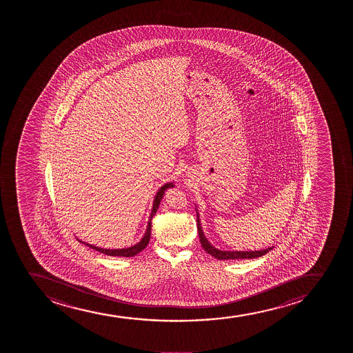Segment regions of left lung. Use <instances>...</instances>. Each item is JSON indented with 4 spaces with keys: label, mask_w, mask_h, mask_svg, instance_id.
I'll list each match as a JSON object with an SVG mask.
<instances>
[{
    "label": "left lung",
    "mask_w": 353,
    "mask_h": 353,
    "mask_svg": "<svg viewBox=\"0 0 353 353\" xmlns=\"http://www.w3.org/2000/svg\"><path fill=\"white\" fill-rule=\"evenodd\" d=\"M196 223H198V232H199V238H200V243H201V246H203V250L208 253V254H211L212 256H214L216 259L219 260H235V259H253V258H259V256H263L268 253V252L271 251L273 248H268L266 250H263V251H220L218 248H213L211 243H208V240L206 239V236L203 234V228H201V225H200V221H199V214L198 219H196Z\"/></svg>",
    "instance_id": "1"
}]
</instances>
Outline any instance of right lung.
Returning a JSON list of instances; mask_svg holds the SVG:
<instances>
[{
  "label": "right lung",
  "instance_id": "add662e5",
  "mask_svg": "<svg viewBox=\"0 0 353 353\" xmlns=\"http://www.w3.org/2000/svg\"><path fill=\"white\" fill-rule=\"evenodd\" d=\"M170 187H174L173 183H165V185L159 190L157 195H155L154 203H153L152 213H150V220H148V226H147L146 233H145L143 238H142L137 245H134L132 248H121V250H119V248L118 250H107V248H97V246H93V245H90V243H82V241H80V243H85V245L90 246V248H93L95 251L101 252V253L107 254V256H127V258H128V256H137L139 252H141L143 248H146L148 243H150V232H152V219H153V216H154L155 213L158 211L159 205H160L162 196L165 194V191H166L167 188H170Z\"/></svg>",
  "mask_w": 353,
  "mask_h": 353
}]
</instances>
